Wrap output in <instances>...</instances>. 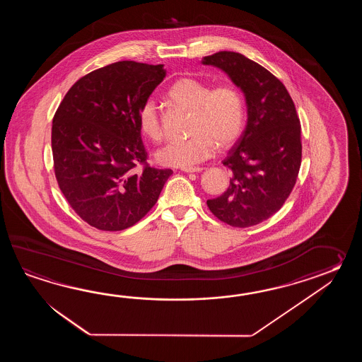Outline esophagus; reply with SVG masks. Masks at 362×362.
Segmentation results:
<instances>
[{
	"label": "esophagus",
	"mask_w": 362,
	"mask_h": 362,
	"mask_svg": "<svg viewBox=\"0 0 362 362\" xmlns=\"http://www.w3.org/2000/svg\"><path fill=\"white\" fill-rule=\"evenodd\" d=\"M182 172L185 173H198V172H202L203 168H200V167H189V168H182Z\"/></svg>",
	"instance_id": "34e87169"
}]
</instances>
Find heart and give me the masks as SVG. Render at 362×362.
<instances>
[{
  "instance_id": "1",
  "label": "heart",
  "mask_w": 362,
  "mask_h": 362,
  "mask_svg": "<svg viewBox=\"0 0 362 362\" xmlns=\"http://www.w3.org/2000/svg\"><path fill=\"white\" fill-rule=\"evenodd\" d=\"M167 95L172 102L192 110V136L170 141L158 150L155 158L162 165L189 168L199 164L215 154L217 144L229 146L243 131L245 103L233 85L211 89L200 80L182 77L170 86ZM139 127L148 139H162V123L154 100H146L139 108Z\"/></svg>"
}]
</instances>
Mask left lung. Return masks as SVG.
Masks as SVG:
<instances>
[{
  "mask_svg": "<svg viewBox=\"0 0 362 362\" xmlns=\"http://www.w3.org/2000/svg\"><path fill=\"white\" fill-rule=\"evenodd\" d=\"M202 64L221 69L245 95L246 128L223 164L230 186L208 199L209 211L234 228L257 225L284 206L300 170V120L285 85L256 62L218 52Z\"/></svg>",
  "mask_w": 362,
  "mask_h": 362,
  "instance_id": "obj_1",
  "label": "left lung"
}]
</instances>
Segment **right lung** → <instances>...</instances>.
<instances>
[{"mask_svg":"<svg viewBox=\"0 0 362 362\" xmlns=\"http://www.w3.org/2000/svg\"><path fill=\"white\" fill-rule=\"evenodd\" d=\"M167 75L163 64L123 61L72 85L55 112V177L69 206L100 230H124L154 207L172 170L145 167L139 111Z\"/></svg>","mask_w":362,"mask_h":362,"instance_id":"1","label":"right lung"}]
</instances>
